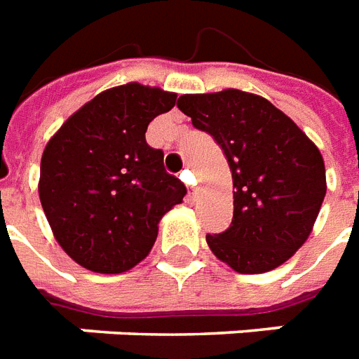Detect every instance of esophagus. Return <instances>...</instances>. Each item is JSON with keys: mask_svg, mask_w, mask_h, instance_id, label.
I'll return each mask as SVG.
<instances>
[{"mask_svg": "<svg viewBox=\"0 0 359 359\" xmlns=\"http://www.w3.org/2000/svg\"><path fill=\"white\" fill-rule=\"evenodd\" d=\"M180 179L184 180L186 184H191V179H194V177H191L190 171L186 169V171H182V175H180ZM196 191H198V188H196V186H188V196H190V198H194V196H196Z\"/></svg>", "mask_w": 359, "mask_h": 359, "instance_id": "1", "label": "esophagus"}]
</instances>
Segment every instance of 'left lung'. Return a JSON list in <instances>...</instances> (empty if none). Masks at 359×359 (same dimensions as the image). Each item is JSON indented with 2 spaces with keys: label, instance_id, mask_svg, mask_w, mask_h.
Masks as SVG:
<instances>
[{
  "label": "left lung",
  "instance_id": "obj_1",
  "mask_svg": "<svg viewBox=\"0 0 359 359\" xmlns=\"http://www.w3.org/2000/svg\"><path fill=\"white\" fill-rule=\"evenodd\" d=\"M177 107L215 139L231 169L233 220L207 235L212 254L245 275L283 265L309 239L325 198L316 144L271 101L243 90L184 94Z\"/></svg>",
  "mask_w": 359,
  "mask_h": 359
}]
</instances>
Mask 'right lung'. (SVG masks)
Segmentation results:
<instances>
[{"instance_id":"add662e5","label":"right lung","mask_w":359,"mask_h":359,"mask_svg":"<svg viewBox=\"0 0 359 359\" xmlns=\"http://www.w3.org/2000/svg\"><path fill=\"white\" fill-rule=\"evenodd\" d=\"M177 94L128 82L97 94L65 120L41 158L39 199L69 258L95 273H124L149 256L161 216L186 186L147 144L152 120Z\"/></svg>"}]
</instances>
